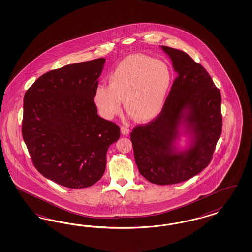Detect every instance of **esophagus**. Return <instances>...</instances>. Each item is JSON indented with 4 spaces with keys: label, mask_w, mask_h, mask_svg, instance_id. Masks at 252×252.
Wrapping results in <instances>:
<instances>
[{
    "label": "esophagus",
    "mask_w": 252,
    "mask_h": 252,
    "mask_svg": "<svg viewBox=\"0 0 252 252\" xmlns=\"http://www.w3.org/2000/svg\"><path fill=\"white\" fill-rule=\"evenodd\" d=\"M121 133H122L123 135L126 136V135L129 134L130 129L128 127H126V126H121Z\"/></svg>",
    "instance_id": "esophagus-1"
}]
</instances>
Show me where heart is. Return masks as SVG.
<instances>
[{"mask_svg":"<svg viewBox=\"0 0 252 252\" xmlns=\"http://www.w3.org/2000/svg\"><path fill=\"white\" fill-rule=\"evenodd\" d=\"M173 84L167 63L145 55H130L111 73L107 85H99L93 100L99 114L113 119L122 110L139 121H150L163 109Z\"/></svg>","mask_w":252,"mask_h":252,"instance_id":"heart-1","label":"heart"}]
</instances>
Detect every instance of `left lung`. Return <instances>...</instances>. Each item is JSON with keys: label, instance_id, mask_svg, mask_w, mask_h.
Listing matches in <instances>:
<instances>
[{"label": "left lung", "instance_id": "left-lung-1", "mask_svg": "<svg viewBox=\"0 0 252 252\" xmlns=\"http://www.w3.org/2000/svg\"><path fill=\"white\" fill-rule=\"evenodd\" d=\"M161 48L170 56L177 76L160 114L134 127L130 138L140 175L151 183L172 185L190 179L211 162L221 136V98L201 64L180 50ZM182 119L195 140L189 150L178 152L173 143Z\"/></svg>", "mask_w": 252, "mask_h": 252}]
</instances>
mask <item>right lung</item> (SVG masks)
Segmentation results:
<instances>
[{
    "mask_svg": "<svg viewBox=\"0 0 252 252\" xmlns=\"http://www.w3.org/2000/svg\"><path fill=\"white\" fill-rule=\"evenodd\" d=\"M104 58L49 71L25 93L22 136L35 168L69 189L97 183L106 153L120 137L114 122L99 117L93 96Z\"/></svg>",
    "mask_w": 252,
    "mask_h": 252,
    "instance_id": "obj_1",
    "label": "right lung"
}]
</instances>
